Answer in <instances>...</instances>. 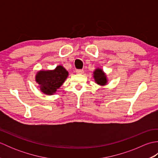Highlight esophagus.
Returning a JSON list of instances; mask_svg holds the SVG:
<instances>
[{
	"label": "esophagus",
	"instance_id": "34e87169",
	"mask_svg": "<svg viewBox=\"0 0 158 158\" xmlns=\"http://www.w3.org/2000/svg\"><path fill=\"white\" fill-rule=\"evenodd\" d=\"M83 73H84V71H83V69H77L76 70L77 74H80V75H81V74H83Z\"/></svg>",
	"mask_w": 158,
	"mask_h": 158
}]
</instances>
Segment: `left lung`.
<instances>
[{"instance_id": "8db88e82", "label": "left lung", "mask_w": 158, "mask_h": 158, "mask_svg": "<svg viewBox=\"0 0 158 158\" xmlns=\"http://www.w3.org/2000/svg\"><path fill=\"white\" fill-rule=\"evenodd\" d=\"M94 77L95 81L99 85H104L106 83V78L105 74L101 69H96L94 72Z\"/></svg>"}]
</instances>
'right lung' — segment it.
Returning a JSON list of instances; mask_svg holds the SVG:
<instances>
[{
  "label": "right lung",
  "mask_w": 158,
  "mask_h": 158,
  "mask_svg": "<svg viewBox=\"0 0 158 158\" xmlns=\"http://www.w3.org/2000/svg\"><path fill=\"white\" fill-rule=\"evenodd\" d=\"M68 75L69 73L63 66H58L53 70L39 72L36 76V81L43 93L51 95L62 85Z\"/></svg>",
  "instance_id": "obj_1"
}]
</instances>
